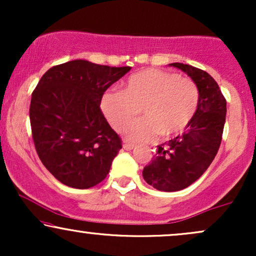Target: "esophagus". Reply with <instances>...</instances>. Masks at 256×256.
<instances>
[{
	"mask_svg": "<svg viewBox=\"0 0 256 256\" xmlns=\"http://www.w3.org/2000/svg\"><path fill=\"white\" fill-rule=\"evenodd\" d=\"M134 148V146L132 144V143H128V142H125L124 143V149L125 150H132V149Z\"/></svg>",
	"mask_w": 256,
	"mask_h": 256,
	"instance_id": "1",
	"label": "esophagus"
}]
</instances>
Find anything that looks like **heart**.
<instances>
[{
	"label": "heart",
	"mask_w": 256,
	"mask_h": 256,
	"mask_svg": "<svg viewBox=\"0 0 256 256\" xmlns=\"http://www.w3.org/2000/svg\"><path fill=\"white\" fill-rule=\"evenodd\" d=\"M200 104V90L192 78L166 70L148 68L126 79L122 90L102 94L100 107L108 122L122 131L138 115L144 118L125 130L132 142H149L160 136L176 137L189 128Z\"/></svg>",
	"instance_id": "obj_1"
}]
</instances>
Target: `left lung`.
I'll list each match as a JSON object with an SVG mask.
<instances>
[{
	"mask_svg": "<svg viewBox=\"0 0 256 256\" xmlns=\"http://www.w3.org/2000/svg\"><path fill=\"white\" fill-rule=\"evenodd\" d=\"M198 84L200 104L183 134L158 146L156 155L143 170L144 180L160 192H178L196 182L210 167L222 143L226 100L218 83L206 71L174 62Z\"/></svg>",
	"mask_w": 256,
	"mask_h": 256,
	"instance_id": "left-lung-1",
	"label": "left lung"
}]
</instances>
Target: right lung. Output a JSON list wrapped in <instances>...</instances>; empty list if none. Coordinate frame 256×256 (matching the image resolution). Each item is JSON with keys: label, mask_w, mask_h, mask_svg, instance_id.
<instances>
[{"label": "right lung", "mask_w": 256, "mask_h": 256, "mask_svg": "<svg viewBox=\"0 0 256 256\" xmlns=\"http://www.w3.org/2000/svg\"><path fill=\"white\" fill-rule=\"evenodd\" d=\"M130 70L73 60L49 68L38 82L30 104L32 138L42 164L62 184L89 189L107 177L122 138L100 101Z\"/></svg>", "instance_id": "obj_1"}]
</instances>
